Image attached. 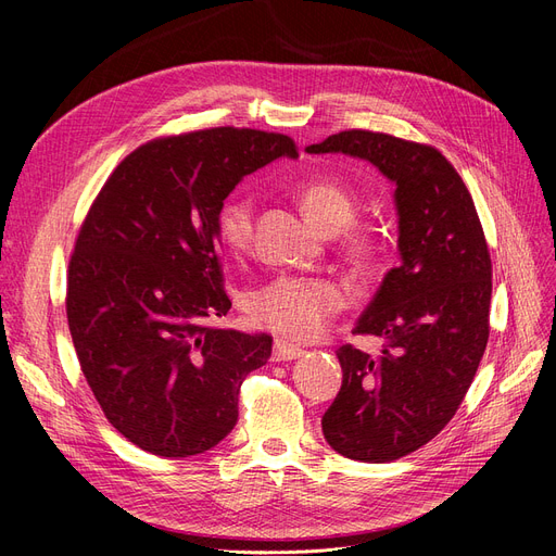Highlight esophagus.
I'll return each mask as SVG.
<instances>
[{"instance_id":"esophagus-1","label":"esophagus","mask_w":556,"mask_h":556,"mask_svg":"<svg viewBox=\"0 0 556 556\" xmlns=\"http://www.w3.org/2000/svg\"><path fill=\"white\" fill-rule=\"evenodd\" d=\"M300 356H304V349L298 344H290L286 340H275L273 346V361L281 363V361H298Z\"/></svg>"}]
</instances>
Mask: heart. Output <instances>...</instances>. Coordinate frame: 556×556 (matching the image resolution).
Here are the masks:
<instances>
[{"mask_svg":"<svg viewBox=\"0 0 556 556\" xmlns=\"http://www.w3.org/2000/svg\"><path fill=\"white\" fill-rule=\"evenodd\" d=\"M304 216L323 233H338L352 225L356 216V198L333 180H308L298 189ZM254 202L248 193L227 195L216 214L220 243L241 254L252 241ZM344 248L349 256L365 263L374 256V241L365 231L346 233ZM346 293L329 279L281 275L258 286L248 298V313L256 325L273 329L290 340H313L323 336L331 319L344 308Z\"/></svg>","mask_w":556,"mask_h":556,"instance_id":"obj_1","label":"heart"}]
</instances>
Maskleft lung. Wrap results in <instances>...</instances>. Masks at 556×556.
I'll return each mask as SVG.
<instances>
[{
    "mask_svg": "<svg viewBox=\"0 0 556 556\" xmlns=\"http://www.w3.org/2000/svg\"><path fill=\"white\" fill-rule=\"evenodd\" d=\"M306 153L365 160L396 187L399 266L354 333L386 340L376 356L344 344L342 388L323 417L333 451L392 462L428 444L457 413L489 340L491 258L473 198L432 146L344 130Z\"/></svg>",
    "mask_w": 556,
    "mask_h": 556,
    "instance_id": "obj_1",
    "label": "left lung"
}]
</instances>
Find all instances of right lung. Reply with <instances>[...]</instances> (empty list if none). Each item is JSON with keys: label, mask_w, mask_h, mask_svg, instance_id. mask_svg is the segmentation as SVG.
Wrapping results in <instances>:
<instances>
[{"label": "right lung", "mask_w": 556, "mask_h": 556, "mask_svg": "<svg viewBox=\"0 0 556 556\" xmlns=\"http://www.w3.org/2000/svg\"><path fill=\"white\" fill-rule=\"evenodd\" d=\"M295 160L286 135L212 128L155 139L103 185L70 261L67 323L103 415L162 457L214 448L239 419L245 376L273 336L216 329L223 290L220 202L245 175Z\"/></svg>", "instance_id": "obj_1"}]
</instances>
